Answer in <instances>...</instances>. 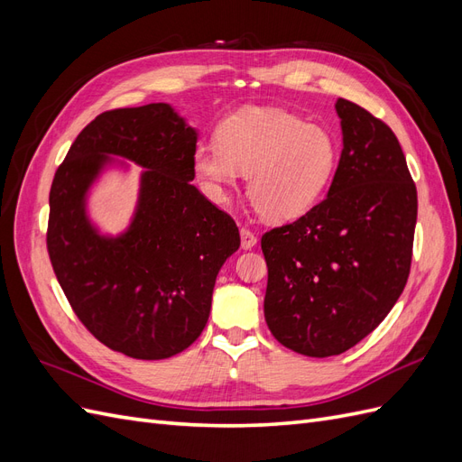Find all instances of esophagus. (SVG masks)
<instances>
[{
    "label": "esophagus",
    "mask_w": 462,
    "mask_h": 462,
    "mask_svg": "<svg viewBox=\"0 0 462 462\" xmlns=\"http://www.w3.org/2000/svg\"><path fill=\"white\" fill-rule=\"evenodd\" d=\"M256 243H258L256 235H254L253 231H250V229L243 227V229H241V246H243L245 250H250V248L256 246Z\"/></svg>",
    "instance_id": "34e87169"
}]
</instances>
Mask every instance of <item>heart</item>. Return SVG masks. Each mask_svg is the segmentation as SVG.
Returning <instances> with one entry per match:
<instances>
[{
    "label": "heart",
    "mask_w": 462,
    "mask_h": 462,
    "mask_svg": "<svg viewBox=\"0 0 462 462\" xmlns=\"http://www.w3.org/2000/svg\"><path fill=\"white\" fill-rule=\"evenodd\" d=\"M339 143L328 127L277 107H248L227 117L219 143L194 152V171L214 197L248 173V199L275 221L295 219L324 197L337 170Z\"/></svg>",
    "instance_id": "heart-1"
}]
</instances>
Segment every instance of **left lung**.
<instances>
[{"label": "left lung", "mask_w": 462, "mask_h": 462, "mask_svg": "<svg viewBox=\"0 0 462 462\" xmlns=\"http://www.w3.org/2000/svg\"><path fill=\"white\" fill-rule=\"evenodd\" d=\"M343 150L328 197L262 236L263 316L304 356L341 355L366 337L407 285L418 199L397 136L339 97Z\"/></svg>", "instance_id": "obj_1"}]
</instances>
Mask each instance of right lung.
Instances as JSON below:
<instances>
[{"instance_id":"right-lung-1","label":"right lung","mask_w":462,"mask_h":462,"mask_svg":"<svg viewBox=\"0 0 462 462\" xmlns=\"http://www.w3.org/2000/svg\"><path fill=\"white\" fill-rule=\"evenodd\" d=\"M199 133L170 104L111 109L80 131L50 190L48 253L69 304L111 351L162 360L202 333L239 227L190 185ZM141 164L130 227L99 233L88 192L107 166Z\"/></svg>"}]
</instances>
